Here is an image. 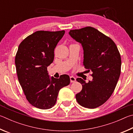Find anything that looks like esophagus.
Returning a JSON list of instances; mask_svg holds the SVG:
<instances>
[{
	"mask_svg": "<svg viewBox=\"0 0 133 133\" xmlns=\"http://www.w3.org/2000/svg\"><path fill=\"white\" fill-rule=\"evenodd\" d=\"M70 81L71 82H75L76 81V78L73 76H70Z\"/></svg>",
	"mask_w": 133,
	"mask_h": 133,
	"instance_id": "esophagus-1",
	"label": "esophagus"
}]
</instances>
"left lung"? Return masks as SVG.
<instances>
[{"label": "left lung", "instance_id": "left-lung-1", "mask_svg": "<svg viewBox=\"0 0 133 133\" xmlns=\"http://www.w3.org/2000/svg\"><path fill=\"white\" fill-rule=\"evenodd\" d=\"M69 34L81 44L83 65L92 72L93 79L88 83L76 79L82 89L76 95V99L84 108H96L108 101L117 85L122 65L119 51L112 39L94 27L72 30Z\"/></svg>", "mask_w": 133, "mask_h": 133}]
</instances>
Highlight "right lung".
Wrapping results in <instances>:
<instances>
[{"instance_id": "add662e5", "label": "right lung", "mask_w": 133, "mask_h": 133, "mask_svg": "<svg viewBox=\"0 0 133 133\" xmlns=\"http://www.w3.org/2000/svg\"><path fill=\"white\" fill-rule=\"evenodd\" d=\"M65 31H37L18 46L15 57L17 77L26 99L34 107L48 109L55 105L59 90L70 83L67 75L50 78L47 67Z\"/></svg>"}]
</instances>
